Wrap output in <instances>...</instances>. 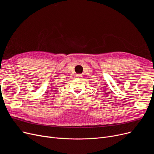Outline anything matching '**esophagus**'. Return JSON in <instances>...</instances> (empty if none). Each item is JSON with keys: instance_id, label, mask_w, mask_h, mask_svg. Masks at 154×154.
I'll list each match as a JSON object with an SVG mask.
<instances>
[{"instance_id": "34e87169", "label": "esophagus", "mask_w": 154, "mask_h": 154, "mask_svg": "<svg viewBox=\"0 0 154 154\" xmlns=\"http://www.w3.org/2000/svg\"><path fill=\"white\" fill-rule=\"evenodd\" d=\"M76 77H77V78H81L82 77V74H77Z\"/></svg>"}]
</instances>
